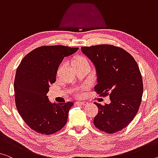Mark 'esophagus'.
I'll use <instances>...</instances> for the list:
<instances>
[{
  "label": "esophagus",
  "mask_w": 158,
  "mask_h": 158,
  "mask_svg": "<svg viewBox=\"0 0 158 158\" xmlns=\"http://www.w3.org/2000/svg\"><path fill=\"white\" fill-rule=\"evenodd\" d=\"M76 104H81V105H86V104H87V102H82V101H78V102H76Z\"/></svg>",
  "instance_id": "obj_1"
}]
</instances>
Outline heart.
<instances>
[{
    "label": "heart",
    "mask_w": 158,
    "mask_h": 158,
    "mask_svg": "<svg viewBox=\"0 0 158 158\" xmlns=\"http://www.w3.org/2000/svg\"><path fill=\"white\" fill-rule=\"evenodd\" d=\"M82 63H88V60L86 59L85 57L83 56H78L77 57L76 59L73 60V64H82ZM75 94L77 97H81V89H77L75 91Z\"/></svg>",
    "instance_id": "heart-1"
}]
</instances>
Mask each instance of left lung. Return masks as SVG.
Masks as SVG:
<instances>
[{
    "label": "left lung",
    "instance_id": "left-lung-1",
    "mask_svg": "<svg viewBox=\"0 0 158 158\" xmlns=\"http://www.w3.org/2000/svg\"><path fill=\"white\" fill-rule=\"evenodd\" d=\"M81 51L95 67L98 84L94 90L110 95L111 102H94L98 113L94 124L102 131L114 133L129 124L141 103L143 79L133 57L127 51L110 44L82 47Z\"/></svg>",
    "mask_w": 158,
    "mask_h": 158
}]
</instances>
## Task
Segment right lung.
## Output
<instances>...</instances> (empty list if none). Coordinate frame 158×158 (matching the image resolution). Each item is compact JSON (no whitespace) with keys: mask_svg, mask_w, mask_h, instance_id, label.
Returning a JSON list of instances; mask_svg holds the SVG:
<instances>
[{"mask_svg":"<svg viewBox=\"0 0 158 158\" xmlns=\"http://www.w3.org/2000/svg\"><path fill=\"white\" fill-rule=\"evenodd\" d=\"M77 50L61 45L43 46L28 53L18 65L14 82L15 104L26 124L35 131L51 135L66 123L73 103H52L47 94L49 85L56 82L63 59Z\"/></svg>","mask_w":158,"mask_h":158,"instance_id":"right-lung-1","label":"right lung"}]
</instances>
